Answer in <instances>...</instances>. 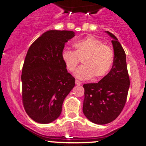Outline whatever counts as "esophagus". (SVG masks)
<instances>
[{
	"mask_svg": "<svg viewBox=\"0 0 146 146\" xmlns=\"http://www.w3.org/2000/svg\"><path fill=\"white\" fill-rule=\"evenodd\" d=\"M76 85H81L82 82H80V81H79V80H76Z\"/></svg>",
	"mask_w": 146,
	"mask_h": 146,
	"instance_id": "34e87169",
	"label": "esophagus"
}]
</instances>
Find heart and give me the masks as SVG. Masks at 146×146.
I'll use <instances>...</instances> for the list:
<instances>
[{"mask_svg":"<svg viewBox=\"0 0 146 146\" xmlns=\"http://www.w3.org/2000/svg\"><path fill=\"white\" fill-rule=\"evenodd\" d=\"M75 51L64 49L61 59L67 70L73 72L81 60L82 66L76 70L75 76L80 80H88L94 76L100 78L106 76L112 68L114 53L108 45L99 39L88 36L73 42Z\"/></svg>","mask_w":146,"mask_h":146,"instance_id":"obj_1","label":"heart"}]
</instances>
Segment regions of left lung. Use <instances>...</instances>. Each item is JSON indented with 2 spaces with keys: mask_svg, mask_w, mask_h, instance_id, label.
<instances>
[{
  "mask_svg": "<svg viewBox=\"0 0 146 146\" xmlns=\"http://www.w3.org/2000/svg\"><path fill=\"white\" fill-rule=\"evenodd\" d=\"M106 32L113 39L112 68L98 83L83 85V114L90 121L101 125L110 123L118 117L126 104L130 85L124 50L113 34Z\"/></svg>",
  "mask_w": 146,
  "mask_h": 146,
  "instance_id": "1",
  "label": "left lung"
}]
</instances>
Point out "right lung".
I'll return each instance as SVG.
<instances>
[{
	"label": "right lung",
	"instance_id": "1",
	"mask_svg": "<svg viewBox=\"0 0 146 146\" xmlns=\"http://www.w3.org/2000/svg\"><path fill=\"white\" fill-rule=\"evenodd\" d=\"M73 31L49 30L28 49L22 71V98L26 113L39 123H48L61 113L65 98L75 86L61 59Z\"/></svg>",
	"mask_w": 146,
	"mask_h": 146
}]
</instances>
